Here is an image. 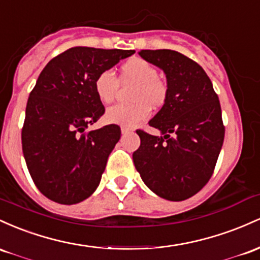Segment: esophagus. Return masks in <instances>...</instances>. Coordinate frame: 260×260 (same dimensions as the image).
Returning <instances> with one entry per match:
<instances>
[{"label":"esophagus","mask_w":260,"mask_h":260,"mask_svg":"<svg viewBox=\"0 0 260 260\" xmlns=\"http://www.w3.org/2000/svg\"><path fill=\"white\" fill-rule=\"evenodd\" d=\"M131 131H133V129H131V127L124 126V125H122V126H121V133H122V134H126V133H131Z\"/></svg>","instance_id":"1"}]
</instances>
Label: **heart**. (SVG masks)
Instances as JSON below:
<instances>
[{"label":"heart","instance_id":"heart-1","mask_svg":"<svg viewBox=\"0 0 260 260\" xmlns=\"http://www.w3.org/2000/svg\"><path fill=\"white\" fill-rule=\"evenodd\" d=\"M122 84L135 83L130 93L131 103L115 104L107 110V120L114 124L135 126L150 115V107L159 109L167 103L168 84L159 78L156 66L141 57H133L120 66L119 80L110 70L99 72L94 80V92L102 103L114 101Z\"/></svg>","mask_w":260,"mask_h":260}]
</instances>
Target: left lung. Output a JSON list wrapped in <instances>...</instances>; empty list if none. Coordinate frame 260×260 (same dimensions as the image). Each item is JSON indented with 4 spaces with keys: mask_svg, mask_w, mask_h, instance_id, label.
Masks as SVG:
<instances>
[{
    "mask_svg": "<svg viewBox=\"0 0 260 260\" xmlns=\"http://www.w3.org/2000/svg\"><path fill=\"white\" fill-rule=\"evenodd\" d=\"M139 55L165 71L169 95L148 122L163 136L136 130L141 144L133 154L134 163L153 193L185 200L214 173L224 138L220 101L203 67L185 55L167 49Z\"/></svg>",
    "mask_w": 260,
    "mask_h": 260,
    "instance_id": "obj_1",
    "label": "left lung"
}]
</instances>
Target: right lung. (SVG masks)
I'll use <instances>...</instances> for the list:
<instances>
[{
	"label": "right lung",
	"mask_w": 260,
	"mask_h": 260,
	"mask_svg": "<svg viewBox=\"0 0 260 260\" xmlns=\"http://www.w3.org/2000/svg\"><path fill=\"white\" fill-rule=\"evenodd\" d=\"M135 50L76 46L44 67L29 94L22 148L34 184L48 199L72 205L93 194L120 127L88 131L106 109L94 92L99 72Z\"/></svg>",
	"instance_id": "1"
}]
</instances>
